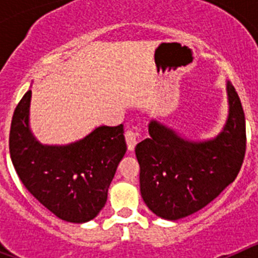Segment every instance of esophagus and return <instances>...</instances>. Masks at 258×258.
<instances>
[{
  "label": "esophagus",
  "instance_id": "obj_1",
  "mask_svg": "<svg viewBox=\"0 0 258 258\" xmlns=\"http://www.w3.org/2000/svg\"><path fill=\"white\" fill-rule=\"evenodd\" d=\"M125 140H126L127 150L129 151H133L134 147L137 145V133L133 131H126L125 132Z\"/></svg>",
  "mask_w": 258,
  "mask_h": 258
}]
</instances>
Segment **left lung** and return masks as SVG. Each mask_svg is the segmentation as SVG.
<instances>
[{
	"mask_svg": "<svg viewBox=\"0 0 258 258\" xmlns=\"http://www.w3.org/2000/svg\"><path fill=\"white\" fill-rule=\"evenodd\" d=\"M229 115L211 140L190 141L157 120L136 146L143 202L157 217L177 221L200 211L236 178L245 154V117L238 93L226 83Z\"/></svg>",
	"mask_w": 258,
	"mask_h": 258,
	"instance_id": "1",
	"label": "left lung"
}]
</instances>
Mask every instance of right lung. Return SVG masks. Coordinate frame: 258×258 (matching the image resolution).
Masks as SVG:
<instances>
[{"instance_id": "add662e5", "label": "right lung", "mask_w": 258, "mask_h": 258, "mask_svg": "<svg viewBox=\"0 0 258 258\" xmlns=\"http://www.w3.org/2000/svg\"><path fill=\"white\" fill-rule=\"evenodd\" d=\"M32 92L24 94L11 120L10 156L20 181L38 202L67 222L97 217L118 163L126 152L122 124L95 127L68 145H42L29 126Z\"/></svg>"}]
</instances>
